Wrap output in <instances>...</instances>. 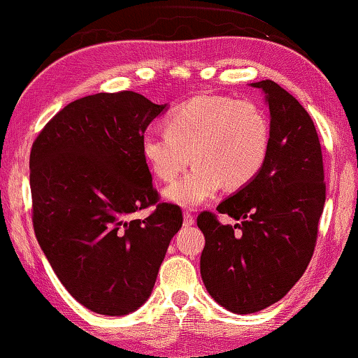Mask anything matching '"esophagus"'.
<instances>
[{"label":"esophagus","mask_w":358,"mask_h":358,"mask_svg":"<svg viewBox=\"0 0 358 358\" xmlns=\"http://www.w3.org/2000/svg\"><path fill=\"white\" fill-rule=\"evenodd\" d=\"M183 225L185 227H191V225H194V217L191 215V213H183Z\"/></svg>","instance_id":"1"}]
</instances>
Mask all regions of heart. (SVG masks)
<instances>
[{"label":"heart","instance_id":"obj_1","mask_svg":"<svg viewBox=\"0 0 358 358\" xmlns=\"http://www.w3.org/2000/svg\"><path fill=\"white\" fill-rule=\"evenodd\" d=\"M270 149V122L259 104L228 96H199L175 109L167 130H148L141 154L157 178L172 181L164 197L196 209L220 189L241 188L264 169Z\"/></svg>","mask_w":358,"mask_h":358}]
</instances>
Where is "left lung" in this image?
I'll use <instances>...</instances> for the list:
<instances>
[{
  "instance_id": "8db88e82",
  "label": "left lung",
  "mask_w": 358,
  "mask_h": 358,
  "mask_svg": "<svg viewBox=\"0 0 358 358\" xmlns=\"http://www.w3.org/2000/svg\"><path fill=\"white\" fill-rule=\"evenodd\" d=\"M250 87L262 90L270 109L268 157L257 177L217 207L239 223L222 225L212 212L197 217L206 238V289L239 315L278 302L303 275L327 197L322 146L308 112L271 80Z\"/></svg>"
}]
</instances>
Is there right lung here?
<instances>
[{"mask_svg": "<svg viewBox=\"0 0 358 358\" xmlns=\"http://www.w3.org/2000/svg\"><path fill=\"white\" fill-rule=\"evenodd\" d=\"M165 110L135 92L85 96L31 146L35 236L64 287L101 315H127L148 301L183 223L178 206L157 202L141 154V136ZM149 205L151 216L132 220Z\"/></svg>", "mask_w": 358, "mask_h": 358, "instance_id": "right-lung-1", "label": "right lung"}]
</instances>
